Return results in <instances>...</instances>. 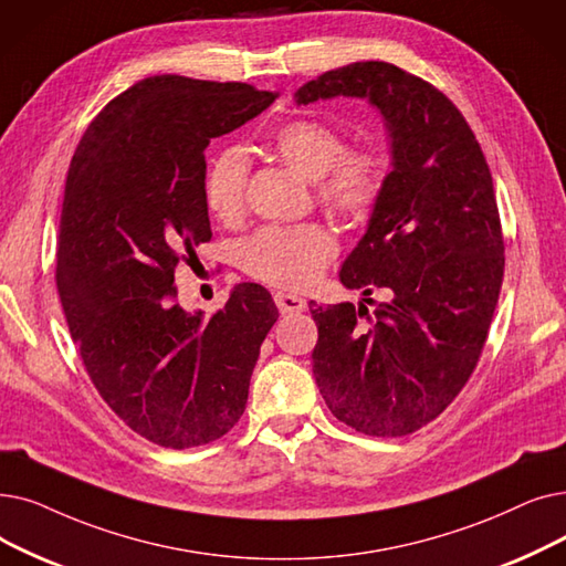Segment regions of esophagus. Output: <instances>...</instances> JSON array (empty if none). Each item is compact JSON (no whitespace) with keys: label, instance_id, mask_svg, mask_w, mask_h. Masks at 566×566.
<instances>
[{"label":"esophagus","instance_id":"34e87169","mask_svg":"<svg viewBox=\"0 0 566 566\" xmlns=\"http://www.w3.org/2000/svg\"><path fill=\"white\" fill-rule=\"evenodd\" d=\"M275 303H277V310L282 314H298L307 307L305 298L296 296V293H289V291H277L275 293Z\"/></svg>","mask_w":566,"mask_h":566}]
</instances>
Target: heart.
I'll return each mask as SVG.
<instances>
[{
	"label": "heart",
	"mask_w": 566,
	"mask_h": 566,
	"mask_svg": "<svg viewBox=\"0 0 566 566\" xmlns=\"http://www.w3.org/2000/svg\"><path fill=\"white\" fill-rule=\"evenodd\" d=\"M273 150L305 180L316 182V196L344 217L373 212L384 191L386 170L370 150H347L344 136L316 119H291L275 136ZM250 157L242 147L219 153L203 180L206 208L217 219H235L244 208ZM335 238L318 224H270L242 240L238 261L248 275L275 286L301 289L324 273L335 256Z\"/></svg>",
	"instance_id": "obj_1"
}]
</instances>
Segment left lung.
<instances>
[{
	"instance_id": "1",
	"label": "left lung",
	"mask_w": 566,
	"mask_h": 566,
	"mask_svg": "<svg viewBox=\"0 0 566 566\" xmlns=\"http://www.w3.org/2000/svg\"><path fill=\"white\" fill-rule=\"evenodd\" d=\"M296 104L367 99L386 122L392 170L339 282L390 301L310 303L312 373L337 421L405 437L434 421L472 377L504 277V238L481 145L447 94L388 62L305 83Z\"/></svg>"
}]
</instances>
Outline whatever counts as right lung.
Wrapping results in <instances>:
<instances>
[{"mask_svg": "<svg viewBox=\"0 0 566 566\" xmlns=\"http://www.w3.org/2000/svg\"><path fill=\"white\" fill-rule=\"evenodd\" d=\"M275 96L170 73L138 81L90 122L69 166L55 280L71 337L106 405L164 449L238 423L280 316L254 282L210 318L176 303L178 263L212 238L206 147Z\"/></svg>", "mask_w": 566, "mask_h": 566, "instance_id": "1", "label": "right lung"}]
</instances>
